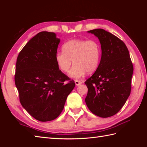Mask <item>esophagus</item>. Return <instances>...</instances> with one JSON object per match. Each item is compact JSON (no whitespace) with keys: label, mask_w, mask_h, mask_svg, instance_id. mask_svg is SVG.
Returning <instances> with one entry per match:
<instances>
[{"label":"esophagus","mask_w":147,"mask_h":147,"mask_svg":"<svg viewBox=\"0 0 147 147\" xmlns=\"http://www.w3.org/2000/svg\"><path fill=\"white\" fill-rule=\"evenodd\" d=\"M75 83L76 84L77 86H79L80 85V84L82 83V82L81 81H79V80H75Z\"/></svg>","instance_id":"34e87169"}]
</instances>
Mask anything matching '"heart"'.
<instances>
[{"label": "heart", "mask_w": 147, "mask_h": 147, "mask_svg": "<svg viewBox=\"0 0 147 147\" xmlns=\"http://www.w3.org/2000/svg\"><path fill=\"white\" fill-rule=\"evenodd\" d=\"M101 49L99 43L94 40L73 39L65 42L63 52L57 53L55 61L59 69L68 72L72 64H75L69 72L74 78L82 77L87 72H94L99 64Z\"/></svg>", "instance_id": "b5f03b06"}]
</instances>
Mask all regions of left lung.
I'll return each mask as SVG.
<instances>
[{
  "label": "left lung",
  "mask_w": 147,
  "mask_h": 147,
  "mask_svg": "<svg viewBox=\"0 0 147 147\" xmlns=\"http://www.w3.org/2000/svg\"><path fill=\"white\" fill-rule=\"evenodd\" d=\"M88 33L98 38L102 54L96 72L84 82L85 102L92 113L107 118L117 113L129 96L134 69L127 48L119 38L102 29Z\"/></svg>",
  "instance_id": "left-lung-1"
}]
</instances>
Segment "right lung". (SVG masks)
Masks as SVG:
<instances>
[{
    "instance_id": "add662e5",
    "label": "right lung",
    "mask_w": 147,
    "mask_h": 147,
    "mask_svg": "<svg viewBox=\"0 0 147 147\" xmlns=\"http://www.w3.org/2000/svg\"><path fill=\"white\" fill-rule=\"evenodd\" d=\"M60 39L54 32L38 33L18 56L15 82L23 108L40 121L56 119L63 111L74 81L57 67L55 55Z\"/></svg>"
}]
</instances>
